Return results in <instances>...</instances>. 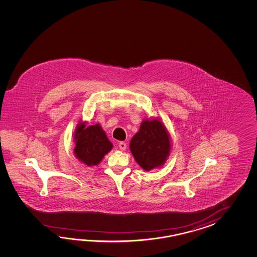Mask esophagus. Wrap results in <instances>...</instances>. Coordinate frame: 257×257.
Returning <instances> with one entry per match:
<instances>
[{
	"instance_id": "34e87169",
	"label": "esophagus",
	"mask_w": 257,
	"mask_h": 257,
	"mask_svg": "<svg viewBox=\"0 0 257 257\" xmlns=\"http://www.w3.org/2000/svg\"><path fill=\"white\" fill-rule=\"evenodd\" d=\"M118 147H119L121 151H125L126 149V144L124 142H120L118 143Z\"/></svg>"
}]
</instances>
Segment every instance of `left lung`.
<instances>
[{"mask_svg":"<svg viewBox=\"0 0 257 257\" xmlns=\"http://www.w3.org/2000/svg\"><path fill=\"white\" fill-rule=\"evenodd\" d=\"M130 148L142 169L151 171L161 167L171 150L168 131L158 119H145L139 132L131 139Z\"/></svg>","mask_w":257,"mask_h":257,"instance_id":"1","label":"left lung"}]
</instances>
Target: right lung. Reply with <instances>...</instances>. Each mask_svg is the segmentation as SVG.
Returning a JSON list of instances; mask_svg holds the SVG:
<instances>
[{
  "label": "right lung",
  "mask_w": 257,
  "mask_h": 257,
  "mask_svg": "<svg viewBox=\"0 0 257 257\" xmlns=\"http://www.w3.org/2000/svg\"><path fill=\"white\" fill-rule=\"evenodd\" d=\"M74 140L76 158L88 166L97 165L113 147L99 124L86 127L84 122L80 123L74 133Z\"/></svg>",
  "instance_id": "obj_1"
}]
</instances>
